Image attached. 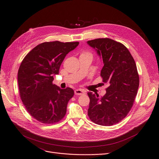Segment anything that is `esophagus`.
I'll list each match as a JSON object with an SVG mask.
<instances>
[{
	"mask_svg": "<svg viewBox=\"0 0 159 159\" xmlns=\"http://www.w3.org/2000/svg\"><path fill=\"white\" fill-rule=\"evenodd\" d=\"M84 93H85L84 91H83V90H81V89H76V90H75V95H82Z\"/></svg>",
	"mask_w": 159,
	"mask_h": 159,
	"instance_id": "34e87169",
	"label": "esophagus"
}]
</instances>
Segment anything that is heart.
I'll return each mask as SVG.
<instances>
[{"label": "heart", "mask_w": 159, "mask_h": 159, "mask_svg": "<svg viewBox=\"0 0 159 159\" xmlns=\"http://www.w3.org/2000/svg\"><path fill=\"white\" fill-rule=\"evenodd\" d=\"M80 56H87V57H90L92 58L93 55L90 53H89V52H84V53H82L81 54Z\"/></svg>", "instance_id": "1"}]
</instances>
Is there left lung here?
Returning a JSON list of instances; mask_svg holds the SVG:
<instances>
[{"label":"left lung","mask_w":159,"mask_h":159,"mask_svg":"<svg viewBox=\"0 0 159 159\" xmlns=\"http://www.w3.org/2000/svg\"><path fill=\"white\" fill-rule=\"evenodd\" d=\"M87 43L102 60L101 75L107 83L106 93L99 98L91 92L88 116L93 122L111 126L124 119L137 94L139 76L135 61L129 50L121 43L109 38H98Z\"/></svg>","instance_id":"8db88e82"}]
</instances>
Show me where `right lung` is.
<instances>
[{
    "label": "right lung",
    "instance_id": "obj_1",
    "mask_svg": "<svg viewBox=\"0 0 159 159\" xmlns=\"http://www.w3.org/2000/svg\"><path fill=\"white\" fill-rule=\"evenodd\" d=\"M79 42H44L34 47L22 60L17 74L21 100L36 120L45 124L58 122L65 115L69 101L74 94L70 87L53 84L66 55Z\"/></svg>",
    "mask_w": 159,
    "mask_h": 159
}]
</instances>
